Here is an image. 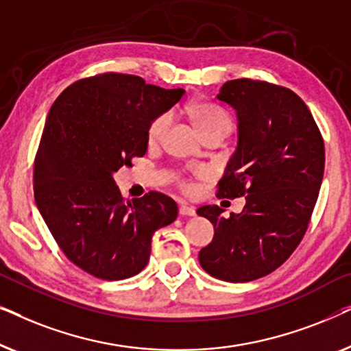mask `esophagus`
Masks as SVG:
<instances>
[{"instance_id":"obj_1","label":"esophagus","mask_w":351,"mask_h":351,"mask_svg":"<svg viewBox=\"0 0 351 351\" xmlns=\"http://www.w3.org/2000/svg\"><path fill=\"white\" fill-rule=\"evenodd\" d=\"M179 214L180 215H189V217H193V215L196 214V210H195V208H191V206H186V204H182L180 208H179Z\"/></svg>"}]
</instances>
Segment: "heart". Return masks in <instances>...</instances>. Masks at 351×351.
<instances>
[{
    "instance_id": "heart-1",
    "label": "heart",
    "mask_w": 351,
    "mask_h": 351,
    "mask_svg": "<svg viewBox=\"0 0 351 351\" xmlns=\"http://www.w3.org/2000/svg\"><path fill=\"white\" fill-rule=\"evenodd\" d=\"M190 114L193 119L196 129H198L201 136L208 137L210 134H222L227 136L232 129V117L228 112H225L222 107H217L214 104H196L190 107ZM172 117L169 112L158 114L148 126L147 138L150 143H158L162 141L167 129L171 126ZM180 189L184 191H191V186L185 182H179Z\"/></svg>"
}]
</instances>
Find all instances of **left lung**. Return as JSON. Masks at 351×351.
<instances>
[{
  "label": "left lung",
  "instance_id": "8db88e82",
  "mask_svg": "<svg viewBox=\"0 0 351 351\" xmlns=\"http://www.w3.org/2000/svg\"><path fill=\"white\" fill-rule=\"evenodd\" d=\"M217 99L237 110L238 148L217 185V198L246 196L243 213L219 206L196 213L214 225L199 251L206 273L247 282L282 265L308 228L324 172V141L294 90L268 81H227Z\"/></svg>",
  "mask_w": 351,
  "mask_h": 351
}]
</instances>
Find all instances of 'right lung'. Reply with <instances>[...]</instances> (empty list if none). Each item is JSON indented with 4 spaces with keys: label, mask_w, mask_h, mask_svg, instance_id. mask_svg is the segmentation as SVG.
Listing matches in <instances>:
<instances>
[{
    "label": "right lung",
    "mask_w": 351,
    "mask_h": 351,
    "mask_svg": "<svg viewBox=\"0 0 351 351\" xmlns=\"http://www.w3.org/2000/svg\"><path fill=\"white\" fill-rule=\"evenodd\" d=\"M184 89L145 84L117 71L75 81L49 110L35 156L38 209L66 258L99 280L142 271L158 228L177 219L160 191L124 199L113 172L147 153V131Z\"/></svg>",
    "instance_id": "right-lung-1"
}]
</instances>
